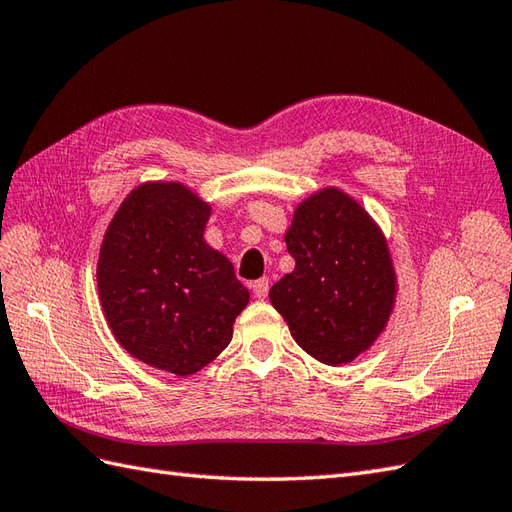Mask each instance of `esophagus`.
<instances>
[{"label":"esophagus","mask_w":512,"mask_h":512,"mask_svg":"<svg viewBox=\"0 0 512 512\" xmlns=\"http://www.w3.org/2000/svg\"><path fill=\"white\" fill-rule=\"evenodd\" d=\"M268 290H270V281L266 277L253 281V294H255V298L264 300L268 296Z\"/></svg>","instance_id":"1"}]
</instances>
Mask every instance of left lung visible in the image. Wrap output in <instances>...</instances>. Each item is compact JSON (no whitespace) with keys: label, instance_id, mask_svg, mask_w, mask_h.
Masks as SVG:
<instances>
[{"label":"left lung","instance_id":"obj_1","mask_svg":"<svg viewBox=\"0 0 512 512\" xmlns=\"http://www.w3.org/2000/svg\"><path fill=\"white\" fill-rule=\"evenodd\" d=\"M285 244L296 268L270 287L272 307L313 359L355 361L385 331L396 305V270L381 227L331 186L294 209Z\"/></svg>","mask_w":512,"mask_h":512}]
</instances>
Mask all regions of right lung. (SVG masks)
I'll list each match as a JSON object with an SVG mask.
<instances>
[{
  "instance_id": "obj_1",
  "label": "right lung",
  "mask_w": 512,
  "mask_h": 512,
  "mask_svg": "<svg viewBox=\"0 0 512 512\" xmlns=\"http://www.w3.org/2000/svg\"><path fill=\"white\" fill-rule=\"evenodd\" d=\"M212 205L177 181L131 190L103 235L97 287L116 342L155 370L212 363L248 305L233 264L203 238Z\"/></svg>"
}]
</instances>
